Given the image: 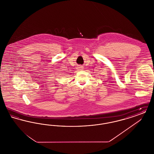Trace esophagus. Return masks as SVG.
<instances>
[{
	"instance_id": "1",
	"label": "esophagus",
	"mask_w": 154,
	"mask_h": 154,
	"mask_svg": "<svg viewBox=\"0 0 154 154\" xmlns=\"http://www.w3.org/2000/svg\"><path fill=\"white\" fill-rule=\"evenodd\" d=\"M84 69V67H82V66H80V67H79V69L80 70H82Z\"/></svg>"
}]
</instances>
